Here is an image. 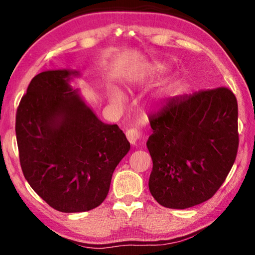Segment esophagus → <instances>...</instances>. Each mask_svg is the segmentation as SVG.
<instances>
[{
	"label": "esophagus",
	"instance_id": "esophagus-1",
	"mask_svg": "<svg viewBox=\"0 0 255 255\" xmlns=\"http://www.w3.org/2000/svg\"><path fill=\"white\" fill-rule=\"evenodd\" d=\"M126 136L128 138L129 143L135 145L137 144V141H139L143 137V132L140 130H138L137 128H128L126 130Z\"/></svg>",
	"mask_w": 255,
	"mask_h": 255
}]
</instances>
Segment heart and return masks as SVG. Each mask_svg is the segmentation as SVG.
Here are the masks:
<instances>
[{
  "instance_id": "obj_1",
  "label": "heart",
  "mask_w": 255,
  "mask_h": 255,
  "mask_svg": "<svg viewBox=\"0 0 255 255\" xmlns=\"http://www.w3.org/2000/svg\"><path fill=\"white\" fill-rule=\"evenodd\" d=\"M165 70H166V67L162 65V64H156V65H153L152 67H150L149 73L150 74H161V73H163ZM110 98H111V100L116 103H122L124 101L125 96L118 88H114L110 91Z\"/></svg>"
}]
</instances>
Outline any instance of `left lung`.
Returning <instances> with one entry per match:
<instances>
[{
	"mask_svg": "<svg viewBox=\"0 0 255 255\" xmlns=\"http://www.w3.org/2000/svg\"><path fill=\"white\" fill-rule=\"evenodd\" d=\"M239 109L225 86L175 97L149 117V191L166 208L185 209L222 187L239 149Z\"/></svg>",
	"mask_w": 255,
	"mask_h": 255,
	"instance_id": "obj_1",
	"label": "left lung"
}]
</instances>
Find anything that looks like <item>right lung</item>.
Here are the masks:
<instances>
[{
    "instance_id": "add662e5",
    "label": "right lung",
    "mask_w": 255,
    "mask_h": 255,
    "mask_svg": "<svg viewBox=\"0 0 255 255\" xmlns=\"http://www.w3.org/2000/svg\"><path fill=\"white\" fill-rule=\"evenodd\" d=\"M77 72L33 77L19 103L15 133L20 165L38 196L62 213L100 206L130 144L117 125L99 120L68 81Z\"/></svg>"
}]
</instances>
